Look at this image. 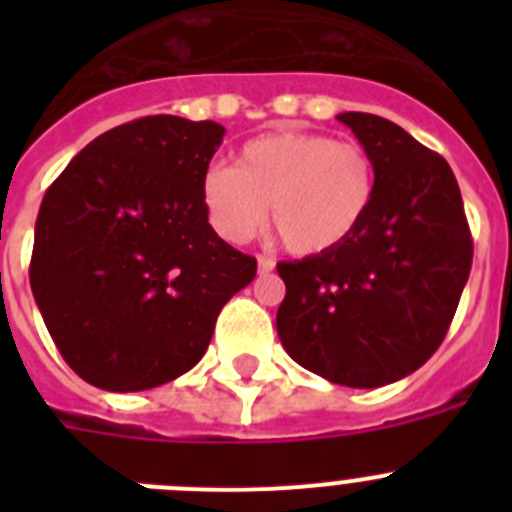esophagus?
<instances>
[{
    "instance_id": "obj_1",
    "label": "esophagus",
    "mask_w": 512,
    "mask_h": 512,
    "mask_svg": "<svg viewBox=\"0 0 512 512\" xmlns=\"http://www.w3.org/2000/svg\"><path fill=\"white\" fill-rule=\"evenodd\" d=\"M274 259H269V256H259V274H271V271H274Z\"/></svg>"
}]
</instances>
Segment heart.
Masks as SVG:
<instances>
[{
	"label": "heart",
	"mask_w": 512,
	"mask_h": 512,
	"mask_svg": "<svg viewBox=\"0 0 512 512\" xmlns=\"http://www.w3.org/2000/svg\"><path fill=\"white\" fill-rule=\"evenodd\" d=\"M377 171L364 146L323 133L279 130L251 138L235 166L215 164L202 176L212 228L246 243L266 220L297 256H323L348 243L366 223Z\"/></svg>",
	"instance_id": "heart-1"
}]
</instances>
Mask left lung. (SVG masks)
I'll return each instance as SVG.
<instances>
[{"instance_id": "left-lung-1", "label": "left lung", "mask_w": 512, "mask_h": 512, "mask_svg": "<svg viewBox=\"0 0 512 512\" xmlns=\"http://www.w3.org/2000/svg\"><path fill=\"white\" fill-rule=\"evenodd\" d=\"M369 151L377 194L366 223L323 256L277 264L284 351L333 384L372 390L408 377L441 346L472 269V235L451 166L410 133L343 112Z\"/></svg>"}]
</instances>
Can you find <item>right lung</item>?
Returning a JSON list of instances; mask_svg holds the SVG:
<instances>
[{"instance_id": "obj_1", "label": "right lung", "mask_w": 512, "mask_h": 512, "mask_svg": "<svg viewBox=\"0 0 512 512\" xmlns=\"http://www.w3.org/2000/svg\"><path fill=\"white\" fill-rule=\"evenodd\" d=\"M225 128L153 115L94 138L45 192L30 287L66 364L107 392L182 377L256 259L207 223L202 176Z\"/></svg>"}]
</instances>
